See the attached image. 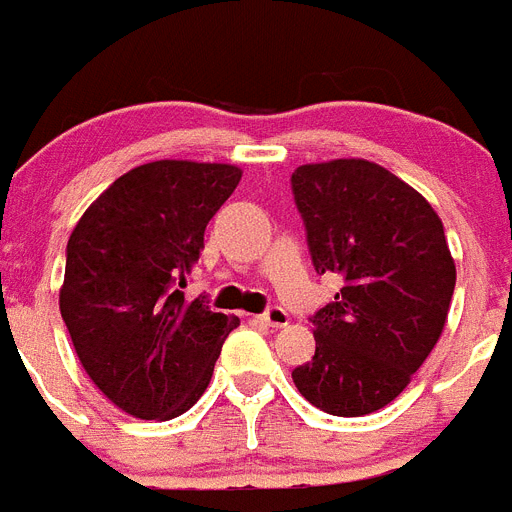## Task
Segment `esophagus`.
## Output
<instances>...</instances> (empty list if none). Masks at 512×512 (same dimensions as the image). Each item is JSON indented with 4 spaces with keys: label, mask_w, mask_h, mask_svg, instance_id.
Segmentation results:
<instances>
[{
    "label": "esophagus",
    "mask_w": 512,
    "mask_h": 512,
    "mask_svg": "<svg viewBox=\"0 0 512 512\" xmlns=\"http://www.w3.org/2000/svg\"><path fill=\"white\" fill-rule=\"evenodd\" d=\"M260 321L267 326H273V329H280V326H288V313H285V308L273 306L262 313Z\"/></svg>",
    "instance_id": "34e87169"
}]
</instances>
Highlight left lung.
Masks as SVG:
<instances>
[{"label": "left lung", "instance_id": "8db88e82", "mask_svg": "<svg viewBox=\"0 0 512 512\" xmlns=\"http://www.w3.org/2000/svg\"><path fill=\"white\" fill-rule=\"evenodd\" d=\"M316 273L342 288L313 316L316 354L298 393L331 416H367L398 398L449 316L457 267L434 206L382 165L308 163L290 176Z\"/></svg>", "mask_w": 512, "mask_h": 512}]
</instances>
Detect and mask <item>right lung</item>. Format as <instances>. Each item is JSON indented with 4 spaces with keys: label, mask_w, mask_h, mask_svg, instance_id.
<instances>
[{
    "label": "right lung",
    "mask_w": 512,
    "mask_h": 512,
    "mask_svg": "<svg viewBox=\"0 0 512 512\" xmlns=\"http://www.w3.org/2000/svg\"><path fill=\"white\" fill-rule=\"evenodd\" d=\"M227 163L155 160L119 176L66 247L61 316L86 375L117 408L170 421L209 388L237 316L186 301L211 216L237 188Z\"/></svg>",
    "instance_id": "right-lung-1"
}]
</instances>
